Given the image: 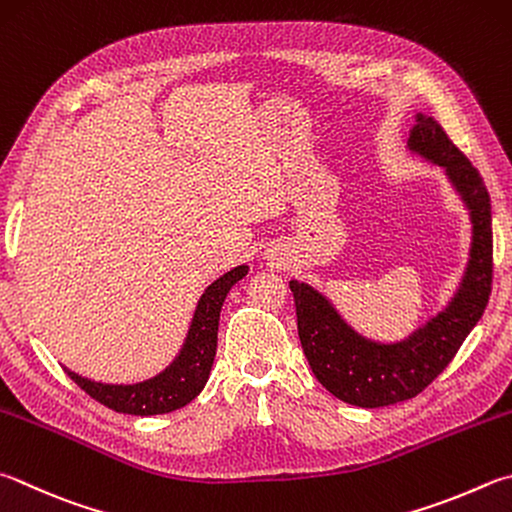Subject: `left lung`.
Masks as SVG:
<instances>
[{
  "label": "left lung",
  "mask_w": 512,
  "mask_h": 512,
  "mask_svg": "<svg viewBox=\"0 0 512 512\" xmlns=\"http://www.w3.org/2000/svg\"><path fill=\"white\" fill-rule=\"evenodd\" d=\"M410 150L445 167L472 217V248L459 293L448 309L396 345H378L347 327L327 297L309 284L288 282L295 297L297 336L322 387L358 407H385L421 394L457 356L475 329L492 288L490 194L466 154L434 118L418 114Z\"/></svg>",
  "instance_id": "1"
}]
</instances>
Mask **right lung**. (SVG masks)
<instances>
[{"label": "right lung", "mask_w": 512, "mask_h": 512, "mask_svg": "<svg viewBox=\"0 0 512 512\" xmlns=\"http://www.w3.org/2000/svg\"><path fill=\"white\" fill-rule=\"evenodd\" d=\"M248 273V266H237L230 273L208 286V291L201 295L197 313H194L192 327L185 340L181 356L174 360L172 367H167L163 374L138 385H102L91 383L73 371L64 369L69 378L80 389L109 407L114 412L134 414V416H152L167 414L188 405L199 396L210 376L212 362L217 353V331H219V313L232 284H237Z\"/></svg>", "instance_id": "right-lung-1"}]
</instances>
